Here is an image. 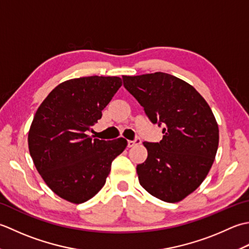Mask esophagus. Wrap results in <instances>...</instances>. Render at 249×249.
I'll return each mask as SVG.
<instances>
[{
  "label": "esophagus",
  "instance_id": "esophagus-1",
  "mask_svg": "<svg viewBox=\"0 0 249 249\" xmlns=\"http://www.w3.org/2000/svg\"><path fill=\"white\" fill-rule=\"evenodd\" d=\"M141 144V139H135L134 141H128V147H133L135 145Z\"/></svg>",
  "mask_w": 249,
  "mask_h": 249
}]
</instances>
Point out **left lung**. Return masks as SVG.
Wrapping results in <instances>:
<instances>
[{"instance_id":"obj_1","label":"left lung","mask_w":249,"mask_h":249,"mask_svg":"<svg viewBox=\"0 0 249 249\" xmlns=\"http://www.w3.org/2000/svg\"><path fill=\"white\" fill-rule=\"evenodd\" d=\"M123 80L151 123L164 126L159 143H143L148 156L136 166L140 184L162 201H181L202 184L215 160V116L191 85L173 75L156 72Z\"/></svg>"}]
</instances>
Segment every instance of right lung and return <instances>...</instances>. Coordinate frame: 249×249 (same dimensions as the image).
Masks as SVG:
<instances>
[{
    "label": "right lung",
    "instance_id": "1",
    "mask_svg": "<svg viewBox=\"0 0 249 249\" xmlns=\"http://www.w3.org/2000/svg\"><path fill=\"white\" fill-rule=\"evenodd\" d=\"M123 85L117 76H88L58 85L39 105L28 135L34 165L55 195L79 204L105 185L111 162L128 145L87 134Z\"/></svg>",
    "mask_w": 249,
    "mask_h": 249
}]
</instances>
